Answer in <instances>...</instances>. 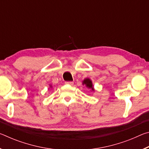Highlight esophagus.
Here are the masks:
<instances>
[{
  "mask_svg": "<svg viewBox=\"0 0 149 149\" xmlns=\"http://www.w3.org/2000/svg\"><path fill=\"white\" fill-rule=\"evenodd\" d=\"M65 84L66 85H74V82L73 81H65Z\"/></svg>",
  "mask_w": 149,
  "mask_h": 149,
  "instance_id": "obj_1",
  "label": "esophagus"
}]
</instances>
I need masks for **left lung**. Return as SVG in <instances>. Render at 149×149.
Returning a JSON list of instances; mask_svg holds the SVG:
<instances>
[{
	"label": "left lung",
	"mask_w": 149,
	"mask_h": 149,
	"mask_svg": "<svg viewBox=\"0 0 149 149\" xmlns=\"http://www.w3.org/2000/svg\"><path fill=\"white\" fill-rule=\"evenodd\" d=\"M82 84L83 85H85L88 89H89L91 91H95V88L93 87V82L89 78H85V79L83 80L82 81Z\"/></svg>",
	"instance_id": "1"
}]
</instances>
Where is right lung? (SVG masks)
Returning a JSON list of instances; mask_svg holds the SVG:
<instances>
[{"instance_id": "add662e5", "label": "right lung", "mask_w": 149, "mask_h": 149, "mask_svg": "<svg viewBox=\"0 0 149 149\" xmlns=\"http://www.w3.org/2000/svg\"><path fill=\"white\" fill-rule=\"evenodd\" d=\"M50 89H52V85H49V89H50Z\"/></svg>"}]
</instances>
